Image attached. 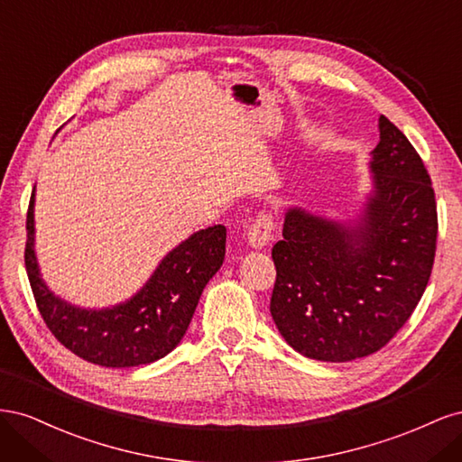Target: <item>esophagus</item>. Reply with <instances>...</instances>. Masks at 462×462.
I'll return each instance as SVG.
<instances>
[{"label": "esophagus", "instance_id": "obj_1", "mask_svg": "<svg viewBox=\"0 0 462 462\" xmlns=\"http://www.w3.org/2000/svg\"><path fill=\"white\" fill-rule=\"evenodd\" d=\"M273 231H275V223L270 214H260L246 231V239L248 245L254 248H263L268 246L270 241L273 239Z\"/></svg>", "mask_w": 462, "mask_h": 462}]
</instances>
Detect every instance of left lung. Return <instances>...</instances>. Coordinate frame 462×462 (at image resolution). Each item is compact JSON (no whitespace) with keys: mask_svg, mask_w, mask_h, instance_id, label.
Instances as JSON below:
<instances>
[{"mask_svg":"<svg viewBox=\"0 0 462 462\" xmlns=\"http://www.w3.org/2000/svg\"><path fill=\"white\" fill-rule=\"evenodd\" d=\"M365 212L341 223L291 206L270 312L297 353L348 362L380 351L422 299L436 256L438 209L424 162L380 116Z\"/></svg>","mask_w":462,"mask_h":462,"instance_id":"obj_1","label":"left lung"}]
</instances>
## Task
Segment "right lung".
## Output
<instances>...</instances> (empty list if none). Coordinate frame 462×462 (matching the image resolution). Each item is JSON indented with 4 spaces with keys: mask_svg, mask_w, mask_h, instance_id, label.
<instances>
[{
    "mask_svg": "<svg viewBox=\"0 0 462 462\" xmlns=\"http://www.w3.org/2000/svg\"><path fill=\"white\" fill-rule=\"evenodd\" d=\"M34 200L26 214L24 265L38 310L63 346L92 365L131 368L170 355L185 337L204 287L226 258L227 229L192 233L163 256L144 287L109 309H80L55 295L42 279L34 253Z\"/></svg>",
    "mask_w": 462,
    "mask_h": 462,
    "instance_id": "add662e5",
    "label": "right lung"
}]
</instances>
